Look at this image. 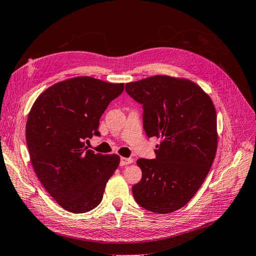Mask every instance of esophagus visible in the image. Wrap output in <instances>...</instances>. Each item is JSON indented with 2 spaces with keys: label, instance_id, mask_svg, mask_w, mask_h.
Listing matches in <instances>:
<instances>
[{
  "label": "esophagus",
  "instance_id": "esophagus-1",
  "mask_svg": "<svg viewBox=\"0 0 256 256\" xmlns=\"http://www.w3.org/2000/svg\"><path fill=\"white\" fill-rule=\"evenodd\" d=\"M132 162H133V158H121V160H120V164H121V166H126V164H130Z\"/></svg>",
  "mask_w": 256,
  "mask_h": 256
}]
</instances>
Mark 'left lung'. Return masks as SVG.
I'll use <instances>...</instances> for the list:
<instances>
[{
    "label": "left lung",
    "instance_id": "1",
    "mask_svg": "<svg viewBox=\"0 0 256 256\" xmlns=\"http://www.w3.org/2000/svg\"><path fill=\"white\" fill-rule=\"evenodd\" d=\"M126 89L144 105L146 136L160 138L155 160H137L142 178L132 188L133 196L150 212H176L199 190L215 160V105L199 85L184 78L153 76L130 82Z\"/></svg>",
    "mask_w": 256,
    "mask_h": 256
}]
</instances>
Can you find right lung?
I'll return each instance as SVG.
<instances>
[{"mask_svg":"<svg viewBox=\"0 0 256 256\" xmlns=\"http://www.w3.org/2000/svg\"><path fill=\"white\" fill-rule=\"evenodd\" d=\"M123 90V83L76 76L50 86L32 106L26 137L32 168L66 210L82 214L96 208L119 166V155L94 153L85 142L100 135L101 116Z\"/></svg>","mask_w":256,"mask_h":256,"instance_id":"add662e5","label":"right lung"}]
</instances>
